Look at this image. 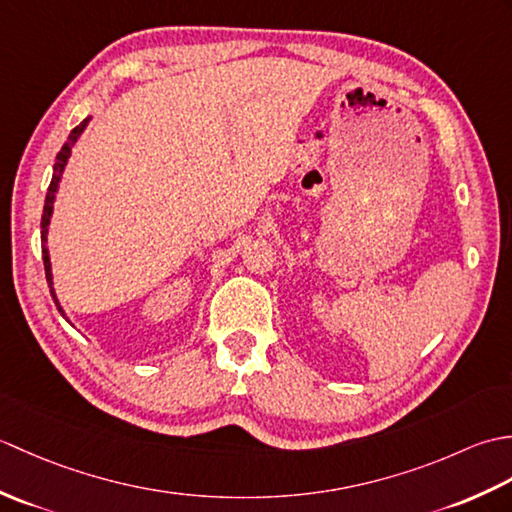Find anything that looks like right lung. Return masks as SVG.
I'll return each mask as SVG.
<instances>
[{"instance_id": "1", "label": "right lung", "mask_w": 512, "mask_h": 512, "mask_svg": "<svg viewBox=\"0 0 512 512\" xmlns=\"http://www.w3.org/2000/svg\"><path fill=\"white\" fill-rule=\"evenodd\" d=\"M88 123H90V118H85V121H83L81 125H76V127L72 129V132H70L68 140H65V145L61 147V151H59V154H57V162H54V173H52V182H50V187H48V193H46V204H43V215H41V242H43V250H41V255H43V268H46V279H48V286H50V292H52V299H54V303H57V308H59V312H61V314H63V310H61V306H59L57 297H54V288H52V273H50V255H48V248H46V242H48V224H50V215H52L54 195H57V187H59V180H61L63 167H65V162H68V158H70L72 145L76 143V138L81 136L83 129L88 127Z\"/></svg>"}]
</instances>
